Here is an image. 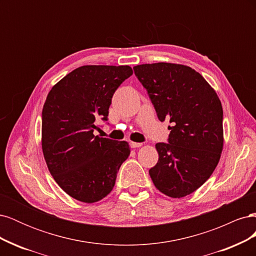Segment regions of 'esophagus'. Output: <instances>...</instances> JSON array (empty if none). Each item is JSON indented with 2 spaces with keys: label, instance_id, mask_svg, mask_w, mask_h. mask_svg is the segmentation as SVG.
<instances>
[{
  "label": "esophagus",
  "instance_id": "obj_1",
  "mask_svg": "<svg viewBox=\"0 0 256 256\" xmlns=\"http://www.w3.org/2000/svg\"><path fill=\"white\" fill-rule=\"evenodd\" d=\"M130 146L132 147V148H136V147H140L142 146V143H136V142H130Z\"/></svg>",
  "mask_w": 256,
  "mask_h": 256
}]
</instances>
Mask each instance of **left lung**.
<instances>
[{
    "mask_svg": "<svg viewBox=\"0 0 256 256\" xmlns=\"http://www.w3.org/2000/svg\"><path fill=\"white\" fill-rule=\"evenodd\" d=\"M134 74L147 90L160 122L170 120L168 143H157L150 170L160 192L174 198L198 189L218 164L223 148L221 102L207 81L188 66L143 64Z\"/></svg>",
    "mask_w": 256,
    "mask_h": 256,
    "instance_id": "8db88e82",
    "label": "left lung"
}]
</instances>
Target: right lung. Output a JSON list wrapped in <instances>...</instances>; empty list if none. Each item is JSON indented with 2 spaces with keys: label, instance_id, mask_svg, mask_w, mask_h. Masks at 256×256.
<instances>
[{
  "label": "right lung",
  "instance_id": "obj_1",
  "mask_svg": "<svg viewBox=\"0 0 256 256\" xmlns=\"http://www.w3.org/2000/svg\"><path fill=\"white\" fill-rule=\"evenodd\" d=\"M132 74L129 66L88 65L58 82L42 109V145L54 180L68 196L95 203L112 191L122 164L130 154L125 141L94 136L108 120L112 97Z\"/></svg>",
  "mask_w": 256,
  "mask_h": 256
}]
</instances>
